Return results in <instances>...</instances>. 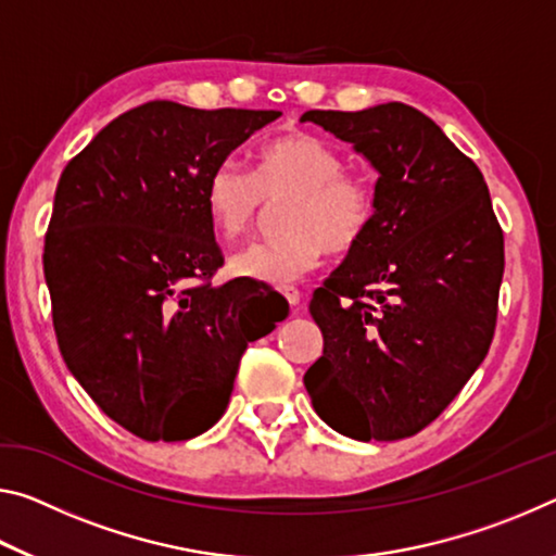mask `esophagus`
Instances as JSON below:
<instances>
[{
    "label": "esophagus",
    "instance_id": "esophagus-1",
    "mask_svg": "<svg viewBox=\"0 0 556 556\" xmlns=\"http://www.w3.org/2000/svg\"><path fill=\"white\" fill-rule=\"evenodd\" d=\"M281 294L287 296V302L292 304V306H299V304H302V292H299L296 287H285V289H281Z\"/></svg>",
    "mask_w": 556,
    "mask_h": 556
}]
</instances>
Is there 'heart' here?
Listing matches in <instances>:
<instances>
[{"mask_svg":"<svg viewBox=\"0 0 556 556\" xmlns=\"http://www.w3.org/2000/svg\"><path fill=\"white\" fill-rule=\"evenodd\" d=\"M281 202L285 232L252 242L230 260L235 277L287 287L321 262L326 247L349 252L376 219V190L368 178L343 170V155L314 134L275 136L254 151V170L232 157L205 180V207L215 232L240 240L257 223L264 202Z\"/></svg>","mask_w":556,"mask_h":556,"instance_id":"obj_1","label":"heart"}]
</instances>
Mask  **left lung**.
Instances as JSON below:
<instances>
[{
	"mask_svg": "<svg viewBox=\"0 0 556 556\" xmlns=\"http://www.w3.org/2000/svg\"><path fill=\"white\" fill-rule=\"evenodd\" d=\"M378 170L376 219L309 304L314 410L341 435L399 440L443 413L488 356L505 237L480 167L405 103L306 111Z\"/></svg>",
	"mask_w": 556,
	"mask_h": 556,
	"instance_id": "1",
	"label": "left lung"
}]
</instances>
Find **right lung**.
Wrapping results in <instances>:
<instances>
[{"label": "right lung", "mask_w": 556, "mask_h": 556, "mask_svg": "<svg viewBox=\"0 0 556 556\" xmlns=\"http://www.w3.org/2000/svg\"><path fill=\"white\" fill-rule=\"evenodd\" d=\"M279 111L148 101L111 121L61 173L43 237L51 319L68 371L143 440H188L223 418L247 343L289 316L225 264L205 180Z\"/></svg>", "instance_id": "1"}]
</instances>
